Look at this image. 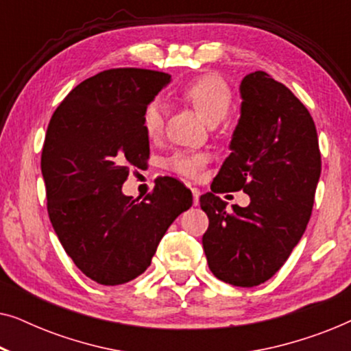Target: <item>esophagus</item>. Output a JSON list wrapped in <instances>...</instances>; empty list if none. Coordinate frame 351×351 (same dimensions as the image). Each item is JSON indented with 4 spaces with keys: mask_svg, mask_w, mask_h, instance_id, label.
Here are the masks:
<instances>
[{
    "mask_svg": "<svg viewBox=\"0 0 351 351\" xmlns=\"http://www.w3.org/2000/svg\"><path fill=\"white\" fill-rule=\"evenodd\" d=\"M190 190H191V195H193V204L196 206L199 201V189H196L195 185H190Z\"/></svg>",
    "mask_w": 351,
    "mask_h": 351,
    "instance_id": "34e87169",
    "label": "esophagus"
}]
</instances>
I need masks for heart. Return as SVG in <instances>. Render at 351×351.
<instances>
[{
  "label": "heart",
  "instance_id": "obj_1",
  "mask_svg": "<svg viewBox=\"0 0 351 351\" xmlns=\"http://www.w3.org/2000/svg\"><path fill=\"white\" fill-rule=\"evenodd\" d=\"M180 97L193 107L209 124L219 123L232 105V89L222 76L201 75L180 89ZM142 128L147 138L156 141L165 131V110L160 102H150L142 113ZM208 156L199 152L179 150L166 160V167L179 176L196 177L203 171Z\"/></svg>",
  "mask_w": 351,
  "mask_h": 351
}]
</instances>
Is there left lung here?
<instances>
[{"instance_id": "8db88e82", "label": "left lung", "mask_w": 351, "mask_h": 351, "mask_svg": "<svg viewBox=\"0 0 351 351\" xmlns=\"http://www.w3.org/2000/svg\"><path fill=\"white\" fill-rule=\"evenodd\" d=\"M241 118L232 153L199 206L209 227L203 247L210 271L228 285L252 287L285 265L300 241L321 174L313 118L304 104L265 71L241 83ZM243 189L252 203L230 213L217 196Z\"/></svg>"}]
</instances>
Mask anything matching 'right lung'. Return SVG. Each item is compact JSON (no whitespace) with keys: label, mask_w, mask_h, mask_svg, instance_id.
Listing matches in <instances>:
<instances>
[{"label":"right lung","mask_w":351,"mask_h":351,"mask_svg":"<svg viewBox=\"0 0 351 351\" xmlns=\"http://www.w3.org/2000/svg\"><path fill=\"white\" fill-rule=\"evenodd\" d=\"M169 81L155 70H104L71 89L47 126V214L65 252L99 285L142 275L166 230L193 203L174 177H161L142 201L121 191L131 167L150 156L142 113Z\"/></svg>","instance_id":"add662e5"}]
</instances>
